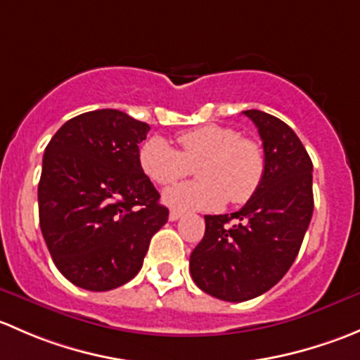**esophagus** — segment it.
<instances>
[{
    "instance_id": "esophagus-1",
    "label": "esophagus",
    "mask_w": 360,
    "mask_h": 360,
    "mask_svg": "<svg viewBox=\"0 0 360 360\" xmlns=\"http://www.w3.org/2000/svg\"><path fill=\"white\" fill-rule=\"evenodd\" d=\"M181 216H183V212H181V210L172 209V210H170V212H169V219H170V221H177Z\"/></svg>"
}]
</instances>
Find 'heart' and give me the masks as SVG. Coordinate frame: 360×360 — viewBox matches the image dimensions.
<instances>
[{
	"label": "heart",
	"instance_id": "1",
	"mask_svg": "<svg viewBox=\"0 0 360 360\" xmlns=\"http://www.w3.org/2000/svg\"><path fill=\"white\" fill-rule=\"evenodd\" d=\"M179 151L151 139L139 151L143 172L160 186L183 179L191 169L198 181L169 188L163 202L176 210H216L224 202H249L263 183L266 158L259 143L231 127L203 125L177 136Z\"/></svg>",
	"mask_w": 360,
	"mask_h": 360
}]
</instances>
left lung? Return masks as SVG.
Wrapping results in <instances>:
<instances>
[{
    "label": "left lung",
    "mask_w": 360,
    "mask_h": 360,
    "mask_svg": "<svg viewBox=\"0 0 360 360\" xmlns=\"http://www.w3.org/2000/svg\"><path fill=\"white\" fill-rule=\"evenodd\" d=\"M244 115L263 141V183L237 212L205 216V235L190 256L195 284L231 303L266 292L288 274L314 212V165L300 137L277 116Z\"/></svg>",
    "instance_id": "left-lung-1"
}]
</instances>
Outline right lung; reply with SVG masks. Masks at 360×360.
Here are the masks:
<instances>
[{"label":"right lung","mask_w":360,"mask_h":360,"mask_svg":"<svg viewBox=\"0 0 360 360\" xmlns=\"http://www.w3.org/2000/svg\"><path fill=\"white\" fill-rule=\"evenodd\" d=\"M150 125L118 110L68 120L43 155L39 226L60 274L89 291L127 284L169 219L139 165Z\"/></svg>","instance_id":"right-lung-1"}]
</instances>
